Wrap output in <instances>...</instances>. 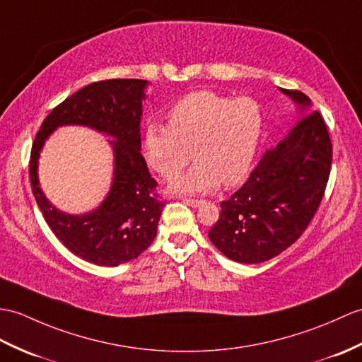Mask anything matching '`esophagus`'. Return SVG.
I'll list each match as a JSON object with an SVG mask.
<instances>
[{"label": "esophagus", "instance_id": "34e87169", "mask_svg": "<svg viewBox=\"0 0 362 362\" xmlns=\"http://www.w3.org/2000/svg\"><path fill=\"white\" fill-rule=\"evenodd\" d=\"M183 204H187L188 206H192V208H197L202 202L196 200V199H183Z\"/></svg>", "mask_w": 362, "mask_h": 362}]
</instances>
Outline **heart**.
<instances>
[{"instance_id":"1","label":"heart","mask_w":362,"mask_h":362,"mask_svg":"<svg viewBox=\"0 0 362 362\" xmlns=\"http://www.w3.org/2000/svg\"><path fill=\"white\" fill-rule=\"evenodd\" d=\"M264 131L262 107L253 98L199 90L175 102L168 124L151 123L143 137L146 160L163 177H174L192 157L196 162L170 189L206 194L245 179Z\"/></svg>"}]
</instances>
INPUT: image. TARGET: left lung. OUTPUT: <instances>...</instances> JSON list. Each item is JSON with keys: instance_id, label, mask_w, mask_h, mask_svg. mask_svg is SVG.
I'll return each mask as SVG.
<instances>
[{"instance_id": "1", "label": "left lung", "mask_w": 362, "mask_h": 362, "mask_svg": "<svg viewBox=\"0 0 362 362\" xmlns=\"http://www.w3.org/2000/svg\"><path fill=\"white\" fill-rule=\"evenodd\" d=\"M299 120L267 151L250 179L221 204L208 236L228 259L260 264L281 255L305 231L321 204L332 166L329 131L300 90L281 89Z\"/></svg>"}]
</instances>
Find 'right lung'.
I'll use <instances>...</instances> for the list:
<instances>
[{"mask_svg": "<svg viewBox=\"0 0 362 362\" xmlns=\"http://www.w3.org/2000/svg\"><path fill=\"white\" fill-rule=\"evenodd\" d=\"M149 81L119 78L90 83L58 105L41 124L30 153V185L49 228L75 256L100 267H117L143 253L157 234L163 202L143 158L141 102ZM62 125H85L112 139L113 183L89 214L71 215L50 204L39 187L37 158L45 140Z\"/></svg>", "mask_w": 362, "mask_h": 362, "instance_id": "add662e5", "label": "right lung"}]
</instances>
